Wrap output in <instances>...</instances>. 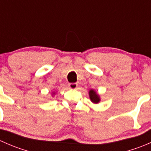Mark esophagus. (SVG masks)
Returning a JSON list of instances; mask_svg holds the SVG:
<instances>
[{
	"instance_id": "obj_1",
	"label": "esophagus",
	"mask_w": 151,
	"mask_h": 151,
	"mask_svg": "<svg viewBox=\"0 0 151 151\" xmlns=\"http://www.w3.org/2000/svg\"><path fill=\"white\" fill-rule=\"evenodd\" d=\"M77 86H78L77 83H69V84H68V87H69V88H71V89H76V88H77Z\"/></svg>"
}]
</instances>
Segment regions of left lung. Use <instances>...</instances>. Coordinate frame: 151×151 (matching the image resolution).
I'll return each instance as SVG.
<instances>
[{"mask_svg": "<svg viewBox=\"0 0 151 151\" xmlns=\"http://www.w3.org/2000/svg\"><path fill=\"white\" fill-rule=\"evenodd\" d=\"M89 96L91 99V101L94 104H98L100 101V97L98 94L96 93L94 90H90L89 91Z\"/></svg>", "mask_w": 151, "mask_h": 151, "instance_id": "left-lung-1", "label": "left lung"}]
</instances>
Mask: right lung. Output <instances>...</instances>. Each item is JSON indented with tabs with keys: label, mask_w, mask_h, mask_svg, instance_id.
Returning a JSON list of instances; mask_svg holds the SVG:
<instances>
[{
	"label": "right lung",
	"mask_w": 151,
	"mask_h": 151,
	"mask_svg": "<svg viewBox=\"0 0 151 151\" xmlns=\"http://www.w3.org/2000/svg\"><path fill=\"white\" fill-rule=\"evenodd\" d=\"M53 94H54V93H53Z\"/></svg>",
	"instance_id": "right-lung-1"
}]
</instances>
